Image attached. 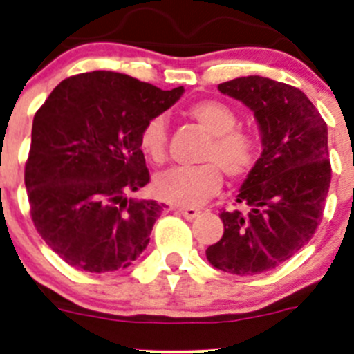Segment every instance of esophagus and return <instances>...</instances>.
<instances>
[{"label":"esophagus","mask_w":354,"mask_h":354,"mask_svg":"<svg viewBox=\"0 0 354 354\" xmlns=\"http://www.w3.org/2000/svg\"><path fill=\"white\" fill-rule=\"evenodd\" d=\"M176 212H178V214H181V216H183L185 219L192 221V219H195V217L198 216L200 210H198V209H195V207H178Z\"/></svg>","instance_id":"34e87169"}]
</instances>
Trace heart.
I'll list each match as a JSON object with an SVG mask.
<instances>
[{
	"mask_svg": "<svg viewBox=\"0 0 354 354\" xmlns=\"http://www.w3.org/2000/svg\"><path fill=\"white\" fill-rule=\"evenodd\" d=\"M190 120L210 135L200 160L192 167H173L157 174L154 190L159 198L176 205H198L223 187V171L230 180L245 178L259 159V144L252 133L238 130V114L221 101H198L185 111ZM142 152L154 164L167 156V121L152 116L142 127L138 137Z\"/></svg>",
	"mask_w": 354,
	"mask_h": 354,
	"instance_id": "obj_1",
	"label": "heart"
}]
</instances>
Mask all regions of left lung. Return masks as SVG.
<instances>
[{"label": "left lung", "mask_w": 354, "mask_h": 354, "mask_svg": "<svg viewBox=\"0 0 354 354\" xmlns=\"http://www.w3.org/2000/svg\"><path fill=\"white\" fill-rule=\"evenodd\" d=\"M253 111L262 154L236 202L221 212L224 234L205 250L216 269L253 276L276 269L315 234L330 187L327 124L299 88L250 75L219 84Z\"/></svg>", "instance_id": "obj_1"}]
</instances>
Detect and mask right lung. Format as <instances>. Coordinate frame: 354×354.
Here are the masks:
<instances>
[{
	"label": "right lung",
	"mask_w": 354,
	"mask_h": 354,
	"mask_svg": "<svg viewBox=\"0 0 354 354\" xmlns=\"http://www.w3.org/2000/svg\"><path fill=\"white\" fill-rule=\"evenodd\" d=\"M183 92L91 71L65 78L35 113L25 164L30 216L68 266L113 272L147 248L162 205L127 197L151 180L138 137Z\"/></svg>",
	"instance_id": "obj_1"
}]
</instances>
